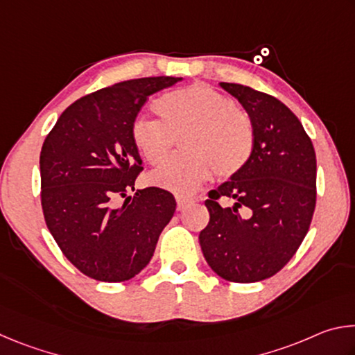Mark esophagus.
<instances>
[{"label": "esophagus", "mask_w": 355, "mask_h": 355, "mask_svg": "<svg viewBox=\"0 0 355 355\" xmlns=\"http://www.w3.org/2000/svg\"><path fill=\"white\" fill-rule=\"evenodd\" d=\"M177 209L178 211H183V209L188 208L189 205L194 203V199H191V197H186V196H177Z\"/></svg>", "instance_id": "obj_1"}]
</instances>
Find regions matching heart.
Returning <instances> with one entry per match:
<instances>
[{"label":"heart","mask_w":355,"mask_h":355,"mask_svg":"<svg viewBox=\"0 0 355 355\" xmlns=\"http://www.w3.org/2000/svg\"><path fill=\"white\" fill-rule=\"evenodd\" d=\"M156 120L137 119L131 139L150 164L167 159L178 139L184 155L172 158L148 175V182L172 192L191 194L213 175L232 177L244 169L255 148L249 114L207 84L164 94L155 101Z\"/></svg>","instance_id":"1"}]
</instances>
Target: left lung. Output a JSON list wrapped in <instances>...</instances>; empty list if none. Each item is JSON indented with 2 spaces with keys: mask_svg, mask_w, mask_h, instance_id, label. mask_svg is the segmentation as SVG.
Returning a JSON list of instances; mask_svg holds the SVG:
<instances>
[{
  "mask_svg": "<svg viewBox=\"0 0 355 355\" xmlns=\"http://www.w3.org/2000/svg\"><path fill=\"white\" fill-rule=\"evenodd\" d=\"M220 87L252 119L255 148L241 172L208 192L209 222L199 241L219 277L254 284L277 274L307 235L316 205V155L302 123L280 100L243 84ZM220 198L236 203L222 207Z\"/></svg>",
  "mask_w": 355,
  "mask_h": 355,
  "instance_id": "obj_1",
  "label": "left lung"
}]
</instances>
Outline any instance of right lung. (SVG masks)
Returning a JSON list of instances; mask_svg holds the SVG:
<instances>
[{
    "label": "right lung",
    "instance_id": "1",
    "mask_svg": "<svg viewBox=\"0 0 355 355\" xmlns=\"http://www.w3.org/2000/svg\"><path fill=\"white\" fill-rule=\"evenodd\" d=\"M182 78H137L100 89L65 110L40 152V199L50 233L87 277L125 282L147 266L175 199L161 188L137 189L142 159L131 139L150 95ZM119 196L125 199L122 206Z\"/></svg>",
    "mask_w": 355,
    "mask_h": 355
}]
</instances>
